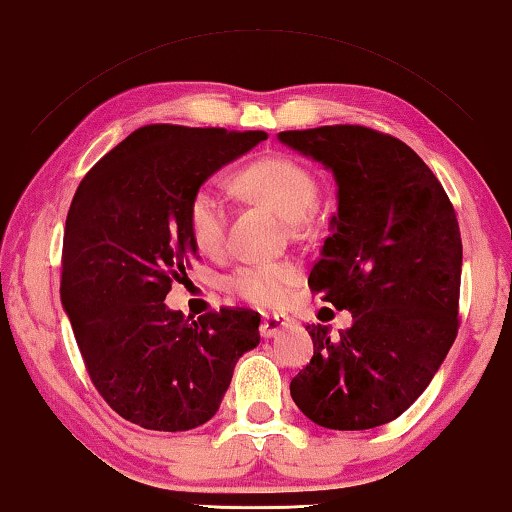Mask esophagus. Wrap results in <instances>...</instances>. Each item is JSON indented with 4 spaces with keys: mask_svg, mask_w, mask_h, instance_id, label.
<instances>
[{
    "mask_svg": "<svg viewBox=\"0 0 512 512\" xmlns=\"http://www.w3.org/2000/svg\"><path fill=\"white\" fill-rule=\"evenodd\" d=\"M290 324V320L286 315H265L261 322V335L263 338H276L286 326Z\"/></svg>",
    "mask_w": 512,
    "mask_h": 512,
    "instance_id": "1",
    "label": "esophagus"
}]
</instances>
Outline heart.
Instances as JSON below:
<instances>
[{"instance_id": "heart-1", "label": "heart", "mask_w": 512, "mask_h": 512, "mask_svg": "<svg viewBox=\"0 0 512 512\" xmlns=\"http://www.w3.org/2000/svg\"><path fill=\"white\" fill-rule=\"evenodd\" d=\"M236 186L270 204L283 220L299 222L311 211L317 199V183L313 174L299 163L283 156L263 158L247 165L236 177ZM190 238L199 251L215 254L224 242L226 206L220 192L201 186L192 192L188 204ZM295 283V270L281 263L245 265L233 272L226 286L240 299L256 306H279L288 288Z\"/></svg>"}]
</instances>
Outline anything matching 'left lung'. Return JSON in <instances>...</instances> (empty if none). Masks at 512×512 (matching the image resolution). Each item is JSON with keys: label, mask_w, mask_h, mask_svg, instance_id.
<instances>
[{"label": "left lung", "mask_w": 512, "mask_h": 512, "mask_svg": "<svg viewBox=\"0 0 512 512\" xmlns=\"http://www.w3.org/2000/svg\"><path fill=\"white\" fill-rule=\"evenodd\" d=\"M322 163L338 211L308 283L354 322L308 324L313 358L290 383L301 413L333 431H365L410 408L458 333L463 242L445 188L404 142L356 124L281 131Z\"/></svg>", "instance_id": "1"}]
</instances>
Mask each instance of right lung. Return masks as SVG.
Segmentation results:
<instances>
[{
    "instance_id": "obj_1",
    "label": "right lung",
    "mask_w": 512,
    "mask_h": 512,
    "mask_svg": "<svg viewBox=\"0 0 512 512\" xmlns=\"http://www.w3.org/2000/svg\"><path fill=\"white\" fill-rule=\"evenodd\" d=\"M263 131L149 124L83 177L63 238L61 301L83 363L117 415L149 431H190L217 413L261 315L222 308L190 322L167 308L197 256L192 192Z\"/></svg>"
}]
</instances>
